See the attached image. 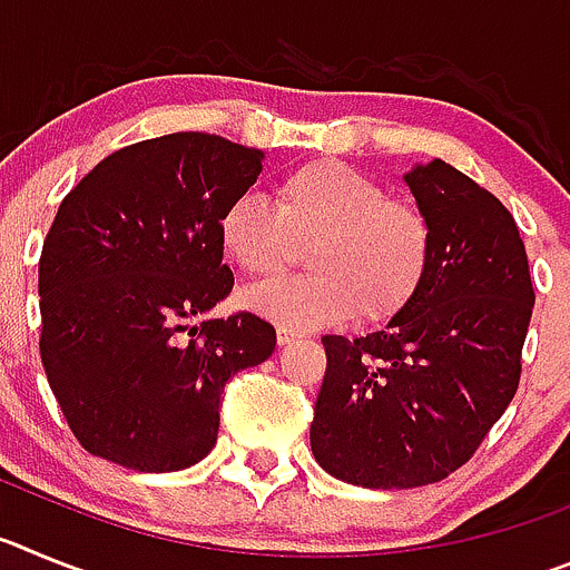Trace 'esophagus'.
<instances>
[{"mask_svg":"<svg viewBox=\"0 0 570 570\" xmlns=\"http://www.w3.org/2000/svg\"><path fill=\"white\" fill-rule=\"evenodd\" d=\"M294 340H296L294 331H288V328L276 331V342H279V345H291V342H294Z\"/></svg>","mask_w":570,"mask_h":570,"instance_id":"34e87169","label":"esophagus"}]
</instances>
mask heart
<instances>
[{"label": "heart", "mask_w": 570, "mask_h": 570, "mask_svg": "<svg viewBox=\"0 0 570 570\" xmlns=\"http://www.w3.org/2000/svg\"><path fill=\"white\" fill-rule=\"evenodd\" d=\"M219 245L250 279L288 271L311 245L302 279L245 296L254 314L288 331H322L354 314L380 325L420 296L434 265V225L420 205L387 194L340 159H314L276 185V208L242 194L219 216Z\"/></svg>", "instance_id": "heart-1"}]
</instances>
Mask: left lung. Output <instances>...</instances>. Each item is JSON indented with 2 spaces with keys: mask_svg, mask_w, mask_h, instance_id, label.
Here are the masks:
<instances>
[{
  "mask_svg": "<svg viewBox=\"0 0 570 570\" xmlns=\"http://www.w3.org/2000/svg\"><path fill=\"white\" fill-rule=\"evenodd\" d=\"M405 183L434 225L420 296L376 334L322 336L328 367L311 448L362 488L431 485L476 454L517 394L533 311L511 210L442 159Z\"/></svg>",
  "mask_w": 570,
  "mask_h": 570,
  "instance_id": "left-lung-1",
  "label": "left lung"
}]
</instances>
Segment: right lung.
<instances>
[{
	"mask_svg": "<svg viewBox=\"0 0 570 570\" xmlns=\"http://www.w3.org/2000/svg\"><path fill=\"white\" fill-rule=\"evenodd\" d=\"M262 150L168 134L105 156L59 205L39 256V356L79 445L165 473L210 454L225 382L268 360L271 322L208 314L234 288L219 216Z\"/></svg>",
	"mask_w": 570,
	"mask_h": 570,
	"instance_id": "right-lung-1",
	"label": "right lung"
}]
</instances>
